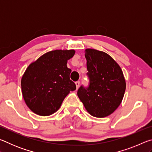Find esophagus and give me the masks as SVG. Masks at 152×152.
<instances>
[{
    "label": "esophagus",
    "mask_w": 152,
    "mask_h": 152,
    "mask_svg": "<svg viewBox=\"0 0 152 152\" xmlns=\"http://www.w3.org/2000/svg\"><path fill=\"white\" fill-rule=\"evenodd\" d=\"M75 84H76V88L78 89L79 88V86H80V81L76 82Z\"/></svg>",
    "instance_id": "esophagus-1"
}]
</instances>
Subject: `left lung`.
Returning a JSON list of instances; mask_svg holds the SVG:
<instances>
[{"label":"left lung","instance_id":"1","mask_svg":"<svg viewBox=\"0 0 152 152\" xmlns=\"http://www.w3.org/2000/svg\"><path fill=\"white\" fill-rule=\"evenodd\" d=\"M89 86H81L78 96L92 116L105 117L121 103L126 83L123 72L116 61L103 51L85 50Z\"/></svg>","mask_w":152,"mask_h":152}]
</instances>
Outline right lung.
<instances>
[{"label": "right lung", "mask_w": 152, "mask_h": 152, "mask_svg": "<svg viewBox=\"0 0 152 152\" xmlns=\"http://www.w3.org/2000/svg\"><path fill=\"white\" fill-rule=\"evenodd\" d=\"M75 51L53 50L28 66L21 79L22 94L27 107L35 114L48 116L57 111L76 84L70 79L67 62Z\"/></svg>", "instance_id": "1"}]
</instances>
